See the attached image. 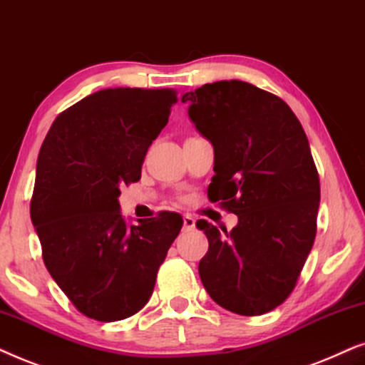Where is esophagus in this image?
<instances>
[{"label": "esophagus", "instance_id": "1", "mask_svg": "<svg viewBox=\"0 0 365 365\" xmlns=\"http://www.w3.org/2000/svg\"><path fill=\"white\" fill-rule=\"evenodd\" d=\"M195 228V218L192 215L183 217V230H193Z\"/></svg>", "mask_w": 365, "mask_h": 365}]
</instances>
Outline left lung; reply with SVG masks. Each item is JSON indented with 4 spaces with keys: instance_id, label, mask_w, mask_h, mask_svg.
I'll use <instances>...</instances> for the list:
<instances>
[{
    "instance_id": "1",
    "label": "left lung",
    "mask_w": 365,
    "mask_h": 365,
    "mask_svg": "<svg viewBox=\"0 0 365 365\" xmlns=\"http://www.w3.org/2000/svg\"><path fill=\"white\" fill-rule=\"evenodd\" d=\"M215 150L208 200L235 213L230 232L207 220L203 287L220 307L262 315L292 294L312 250L319 172L302 125L284 100L245 81H215L183 95Z\"/></svg>"
}]
</instances>
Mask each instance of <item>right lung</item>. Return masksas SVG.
Masks as SVG:
<instances>
[{"label": "right lung", "instance_id": "obj_1", "mask_svg": "<svg viewBox=\"0 0 365 365\" xmlns=\"http://www.w3.org/2000/svg\"><path fill=\"white\" fill-rule=\"evenodd\" d=\"M177 101L172 88L100 90L61 111L41 145L31 222L48 272L86 317L115 322L143 309L182 230L175 212L128 227L118 203Z\"/></svg>", "mask_w": 365, "mask_h": 365}]
</instances>
